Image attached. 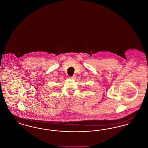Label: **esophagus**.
<instances>
[{"label":"esophagus","instance_id":"34e87169","mask_svg":"<svg viewBox=\"0 0 148 148\" xmlns=\"http://www.w3.org/2000/svg\"><path fill=\"white\" fill-rule=\"evenodd\" d=\"M75 77H76V75H73V76H71V77H70V78H71V79H75Z\"/></svg>","mask_w":148,"mask_h":148}]
</instances>
